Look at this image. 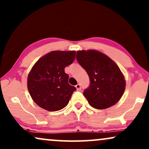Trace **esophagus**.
Instances as JSON below:
<instances>
[{
    "label": "esophagus",
    "mask_w": 149,
    "mask_h": 149,
    "mask_svg": "<svg viewBox=\"0 0 149 149\" xmlns=\"http://www.w3.org/2000/svg\"><path fill=\"white\" fill-rule=\"evenodd\" d=\"M76 88L77 90H81V85L80 84H77L76 85Z\"/></svg>",
    "instance_id": "1"
}]
</instances>
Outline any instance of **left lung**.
Returning <instances> with one entry per match:
<instances>
[{"label": "left lung", "mask_w": 149, "mask_h": 149, "mask_svg": "<svg viewBox=\"0 0 149 149\" xmlns=\"http://www.w3.org/2000/svg\"><path fill=\"white\" fill-rule=\"evenodd\" d=\"M76 57L90 77V86L84 92L88 103L104 109L118 103L124 94L126 82L116 63L95 50L78 51Z\"/></svg>", "instance_id": "left-lung-1"}]
</instances>
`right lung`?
<instances>
[{
    "mask_svg": "<svg viewBox=\"0 0 149 149\" xmlns=\"http://www.w3.org/2000/svg\"><path fill=\"white\" fill-rule=\"evenodd\" d=\"M74 51H54L40 58L27 78V88L38 106L50 111L64 108L76 88L68 84L64 68L75 59Z\"/></svg>",
    "mask_w": 149,
    "mask_h": 149,
    "instance_id": "obj_1",
    "label": "right lung"
}]
</instances>
